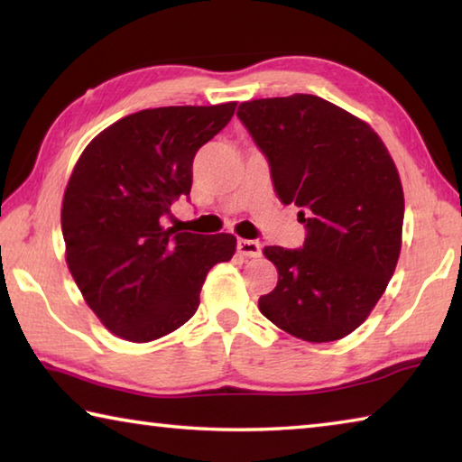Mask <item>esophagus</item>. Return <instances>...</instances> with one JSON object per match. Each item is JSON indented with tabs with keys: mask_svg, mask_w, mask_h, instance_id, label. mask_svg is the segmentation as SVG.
Returning <instances> with one entry per match:
<instances>
[{
	"mask_svg": "<svg viewBox=\"0 0 462 462\" xmlns=\"http://www.w3.org/2000/svg\"><path fill=\"white\" fill-rule=\"evenodd\" d=\"M261 242H256V240H245V238H240L238 240V253L242 254V256H248V259H256V256L261 254Z\"/></svg>",
	"mask_w": 462,
	"mask_h": 462,
	"instance_id": "34e87169",
	"label": "esophagus"
}]
</instances>
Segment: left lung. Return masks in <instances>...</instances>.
Wrapping results in <instances>:
<instances>
[{
	"mask_svg": "<svg viewBox=\"0 0 462 462\" xmlns=\"http://www.w3.org/2000/svg\"><path fill=\"white\" fill-rule=\"evenodd\" d=\"M236 114L308 230L303 248L264 246L279 281L261 314L295 338L340 340L369 318L400 259L395 162L369 124L318 96L253 99Z\"/></svg>",
	"mask_w": 462,
	"mask_h": 462,
	"instance_id": "obj_1",
	"label": "left lung"
}]
</instances>
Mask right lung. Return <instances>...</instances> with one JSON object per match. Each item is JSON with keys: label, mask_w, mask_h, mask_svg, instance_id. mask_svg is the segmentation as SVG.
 <instances>
[{"label": "right lung", "mask_w": 462, "mask_h": 462, "mask_svg": "<svg viewBox=\"0 0 462 462\" xmlns=\"http://www.w3.org/2000/svg\"><path fill=\"white\" fill-rule=\"evenodd\" d=\"M236 109H143L91 140L69 177L60 209L65 259L77 287L109 332L151 342L181 328L199 306L208 271L232 259V234L162 226L191 191V165Z\"/></svg>", "instance_id": "obj_1"}]
</instances>
